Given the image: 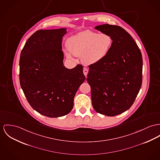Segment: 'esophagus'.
Here are the masks:
<instances>
[{
	"label": "esophagus",
	"mask_w": 160,
	"mask_h": 160,
	"mask_svg": "<svg viewBox=\"0 0 160 160\" xmlns=\"http://www.w3.org/2000/svg\"><path fill=\"white\" fill-rule=\"evenodd\" d=\"M83 71V74L85 75V77H86V75H87V74H88V69L86 68H84Z\"/></svg>",
	"instance_id": "esophagus-1"
}]
</instances>
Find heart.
<instances>
[{"label": "heart", "instance_id": "heart-1", "mask_svg": "<svg viewBox=\"0 0 160 160\" xmlns=\"http://www.w3.org/2000/svg\"><path fill=\"white\" fill-rule=\"evenodd\" d=\"M113 43L111 35L106 33H98L85 30L68 38L66 42L68 58L72 55L81 57L85 64H92L102 60L108 54Z\"/></svg>", "mask_w": 160, "mask_h": 160}]
</instances>
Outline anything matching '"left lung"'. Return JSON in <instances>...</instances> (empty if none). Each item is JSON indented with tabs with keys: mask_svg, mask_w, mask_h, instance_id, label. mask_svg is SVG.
<instances>
[{
	"mask_svg": "<svg viewBox=\"0 0 160 160\" xmlns=\"http://www.w3.org/2000/svg\"><path fill=\"white\" fill-rule=\"evenodd\" d=\"M95 29L111 36L113 43L107 57L89 66L87 82L96 112L114 116L133 104L142 80V54L132 36L123 28L110 24Z\"/></svg>",
	"mask_w": 160,
	"mask_h": 160,
	"instance_id": "8db88e82",
	"label": "left lung"
}]
</instances>
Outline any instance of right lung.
<instances>
[{"instance_id":"1","label":"right lung","mask_w":160,"mask_h":160,"mask_svg":"<svg viewBox=\"0 0 160 160\" xmlns=\"http://www.w3.org/2000/svg\"><path fill=\"white\" fill-rule=\"evenodd\" d=\"M66 28L38 30L21 51L19 81L30 106L45 116L68 114L75 95L85 80L83 66L69 69L63 66L62 38Z\"/></svg>"}]
</instances>
